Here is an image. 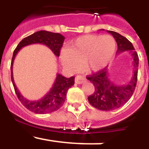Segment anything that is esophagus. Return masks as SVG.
<instances>
[{
  "label": "esophagus",
  "instance_id": "1",
  "mask_svg": "<svg viewBox=\"0 0 149 149\" xmlns=\"http://www.w3.org/2000/svg\"><path fill=\"white\" fill-rule=\"evenodd\" d=\"M86 77L82 75H77L75 77V83L77 84H81L86 81Z\"/></svg>",
  "mask_w": 149,
  "mask_h": 149
}]
</instances>
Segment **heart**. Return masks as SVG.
I'll return each instance as SVG.
<instances>
[{"instance_id": "obj_1", "label": "heart", "mask_w": 149, "mask_h": 149, "mask_svg": "<svg viewBox=\"0 0 149 149\" xmlns=\"http://www.w3.org/2000/svg\"><path fill=\"white\" fill-rule=\"evenodd\" d=\"M116 43L110 35H85L72 42L68 49L63 48L60 60L63 65L75 72L83 63L89 72H98L108 65L115 56Z\"/></svg>"}]
</instances>
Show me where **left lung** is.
I'll return each instance as SVG.
<instances>
[{"instance_id":"8db88e82","label":"left lung","mask_w":149,"mask_h":149,"mask_svg":"<svg viewBox=\"0 0 149 149\" xmlns=\"http://www.w3.org/2000/svg\"><path fill=\"white\" fill-rule=\"evenodd\" d=\"M107 32L112 34L116 41L118 50L117 54L124 51H130L133 56L134 71L131 81L123 85H116L109 77L108 71L104 68L86 78L94 85L95 92L88 97L91 105L100 110L110 111L119 108L128 101L132 96L137 81L139 57L132 43L123 36L111 30Z\"/></svg>"}]
</instances>
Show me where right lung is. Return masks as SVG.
Returning <instances> with one entry per match:
<instances>
[{
    "label": "right lung",
    "mask_w": 149,
    "mask_h": 149,
    "mask_svg": "<svg viewBox=\"0 0 149 149\" xmlns=\"http://www.w3.org/2000/svg\"><path fill=\"white\" fill-rule=\"evenodd\" d=\"M64 39L65 37L60 33L49 32L46 30H40L22 39L18 43V46L13 52L10 68H11V80L15 89V92L22 104L26 108L35 113H49L60 109L65 102L67 91L74 84V77L66 78L60 74H57L53 86L44 97L37 101H30L21 94L15 86L13 73V62L18 52L23 47L33 44L45 45L53 51L55 56H59Z\"/></svg>",
    "instance_id": "add662e5"
}]
</instances>
